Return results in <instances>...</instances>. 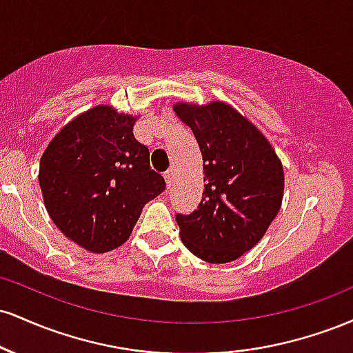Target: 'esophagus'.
<instances>
[{
    "instance_id": "esophagus-1",
    "label": "esophagus",
    "mask_w": 353,
    "mask_h": 353,
    "mask_svg": "<svg viewBox=\"0 0 353 353\" xmlns=\"http://www.w3.org/2000/svg\"><path fill=\"white\" fill-rule=\"evenodd\" d=\"M174 177H176V171H174V168L169 169V171H165V174H164V179H165V182H168L169 188H171V185H172Z\"/></svg>"
}]
</instances>
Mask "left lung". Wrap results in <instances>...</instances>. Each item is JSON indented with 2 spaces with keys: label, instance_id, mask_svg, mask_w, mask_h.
<instances>
[{
  "label": "left lung",
  "instance_id": "1",
  "mask_svg": "<svg viewBox=\"0 0 353 353\" xmlns=\"http://www.w3.org/2000/svg\"><path fill=\"white\" fill-rule=\"evenodd\" d=\"M202 152L204 192L189 216L177 214L182 244L210 264H228L264 237L281 210L283 168L267 137L222 101L177 103Z\"/></svg>",
  "mask_w": 353,
  "mask_h": 353
}]
</instances>
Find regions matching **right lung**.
<instances>
[{
    "label": "right lung",
    "mask_w": 353,
    "mask_h": 353,
    "mask_svg": "<svg viewBox=\"0 0 353 353\" xmlns=\"http://www.w3.org/2000/svg\"><path fill=\"white\" fill-rule=\"evenodd\" d=\"M137 117L108 104L81 112L51 139L39 163L48 214L70 241L94 254L131 236L143 208L165 189L149 149L132 134Z\"/></svg>",
    "instance_id": "obj_1"
}]
</instances>
